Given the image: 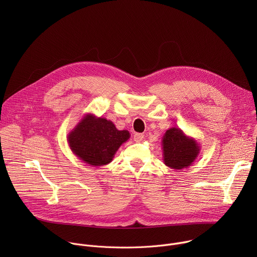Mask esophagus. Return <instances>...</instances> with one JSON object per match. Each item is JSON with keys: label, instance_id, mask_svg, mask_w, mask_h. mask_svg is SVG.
Masks as SVG:
<instances>
[{"label": "esophagus", "instance_id": "esophagus-1", "mask_svg": "<svg viewBox=\"0 0 257 257\" xmlns=\"http://www.w3.org/2000/svg\"><path fill=\"white\" fill-rule=\"evenodd\" d=\"M143 138H144V135H143L142 133H135V134H134V137H133L134 141H136V142L142 141Z\"/></svg>", "mask_w": 257, "mask_h": 257}]
</instances>
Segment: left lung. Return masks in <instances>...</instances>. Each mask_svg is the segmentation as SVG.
<instances>
[{"mask_svg":"<svg viewBox=\"0 0 257 257\" xmlns=\"http://www.w3.org/2000/svg\"><path fill=\"white\" fill-rule=\"evenodd\" d=\"M162 146L165 165L174 170L190 167L200 152L199 143L177 127L166 131L162 138Z\"/></svg>","mask_w":257,"mask_h":257,"instance_id":"obj_1","label":"left lung"}]
</instances>
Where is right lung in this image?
<instances>
[{"label":"right lung","instance_id":"obj_1","mask_svg":"<svg viewBox=\"0 0 257 257\" xmlns=\"http://www.w3.org/2000/svg\"><path fill=\"white\" fill-rule=\"evenodd\" d=\"M129 138V131L118 130L112 121L90 113L85 114L67 136L72 153L92 167L111 163Z\"/></svg>","mask_w":257,"mask_h":257}]
</instances>
